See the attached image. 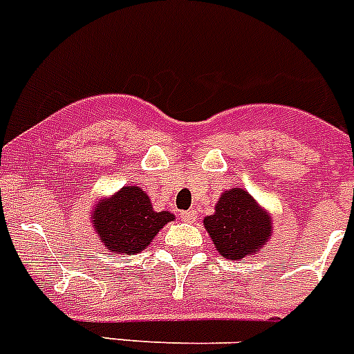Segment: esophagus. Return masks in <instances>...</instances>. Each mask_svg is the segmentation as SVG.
<instances>
[{
	"instance_id": "obj_1",
	"label": "esophagus",
	"mask_w": 354,
	"mask_h": 354,
	"mask_svg": "<svg viewBox=\"0 0 354 354\" xmlns=\"http://www.w3.org/2000/svg\"><path fill=\"white\" fill-rule=\"evenodd\" d=\"M180 220L186 221V223H193L196 220V212L195 211H184L180 212Z\"/></svg>"
}]
</instances>
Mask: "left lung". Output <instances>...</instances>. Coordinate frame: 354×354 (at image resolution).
I'll return each mask as SVG.
<instances>
[{"label":"left lung","mask_w":354,"mask_h":354,"mask_svg":"<svg viewBox=\"0 0 354 354\" xmlns=\"http://www.w3.org/2000/svg\"><path fill=\"white\" fill-rule=\"evenodd\" d=\"M204 227L221 257L239 261L268 245L273 218L246 189L232 187L221 193L214 212L204 218Z\"/></svg>","instance_id":"1"}]
</instances>
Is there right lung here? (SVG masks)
Returning <instances> with one entry per match:
<instances>
[{"label": "right lung", "mask_w": 354, "mask_h": 354, "mask_svg": "<svg viewBox=\"0 0 354 354\" xmlns=\"http://www.w3.org/2000/svg\"><path fill=\"white\" fill-rule=\"evenodd\" d=\"M90 223L106 250L140 253L149 248L162 227L175 220L168 211H156L142 187L127 184L93 204Z\"/></svg>", "instance_id": "obj_1"}]
</instances>
